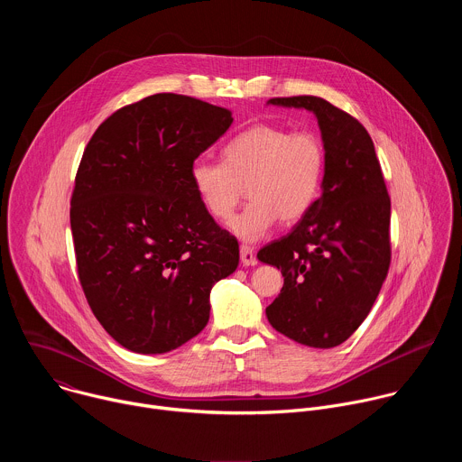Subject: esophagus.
Here are the masks:
<instances>
[{
	"label": "esophagus",
	"instance_id": "34e87169",
	"mask_svg": "<svg viewBox=\"0 0 462 462\" xmlns=\"http://www.w3.org/2000/svg\"><path fill=\"white\" fill-rule=\"evenodd\" d=\"M241 263H243L245 267H254V265H257V257H255L252 246L241 245Z\"/></svg>",
	"mask_w": 462,
	"mask_h": 462
}]
</instances>
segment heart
<instances>
[{"label": "heart", "instance_id": "b5f03b06", "mask_svg": "<svg viewBox=\"0 0 462 462\" xmlns=\"http://www.w3.org/2000/svg\"><path fill=\"white\" fill-rule=\"evenodd\" d=\"M325 164V146L314 131L255 124L223 146V162L195 161L189 179L205 210L219 221L230 217L246 186L252 201L228 226L239 239L257 241L280 219L291 225L310 212Z\"/></svg>", "mask_w": 462, "mask_h": 462}]
</instances>
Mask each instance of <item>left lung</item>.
Segmentation results:
<instances>
[{
  "label": "left lung",
  "instance_id": "8db88e82",
  "mask_svg": "<svg viewBox=\"0 0 462 462\" xmlns=\"http://www.w3.org/2000/svg\"><path fill=\"white\" fill-rule=\"evenodd\" d=\"M269 102L316 115L327 164L310 212L257 252L285 278L267 318L298 344L337 347L365 319L387 276L391 199L373 141L355 116L310 95Z\"/></svg>",
  "mask_w": 462,
  "mask_h": 462
}]
</instances>
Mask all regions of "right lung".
Instances as JSON below:
<instances>
[{
	"mask_svg": "<svg viewBox=\"0 0 462 462\" xmlns=\"http://www.w3.org/2000/svg\"><path fill=\"white\" fill-rule=\"evenodd\" d=\"M232 122L225 107L159 93L107 116L84 150L71 195L79 280L129 351L161 355L199 335L212 287L237 269V239L189 179Z\"/></svg>",
	"mask_w": 462,
	"mask_h": 462,
	"instance_id": "obj_1",
	"label": "right lung"
}]
</instances>
